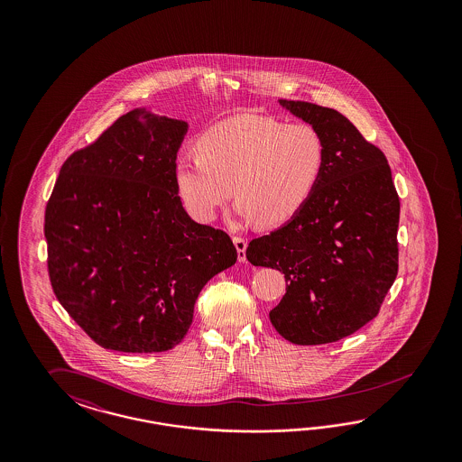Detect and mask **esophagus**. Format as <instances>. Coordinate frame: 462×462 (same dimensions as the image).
I'll return each mask as SVG.
<instances>
[{
	"label": "esophagus",
	"instance_id": "34e87169",
	"mask_svg": "<svg viewBox=\"0 0 462 462\" xmlns=\"http://www.w3.org/2000/svg\"><path fill=\"white\" fill-rule=\"evenodd\" d=\"M234 244L237 249V257L240 263H245V249H247V240L244 237H234Z\"/></svg>",
	"mask_w": 462,
	"mask_h": 462
}]
</instances>
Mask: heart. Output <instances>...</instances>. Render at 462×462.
Listing matches in <instances>:
<instances>
[{
	"mask_svg": "<svg viewBox=\"0 0 462 462\" xmlns=\"http://www.w3.org/2000/svg\"><path fill=\"white\" fill-rule=\"evenodd\" d=\"M327 145L315 126L238 113L211 125L198 151L176 157L174 181L186 210L199 222H211L236 193L238 220L276 226L305 208L322 180Z\"/></svg>",
	"mask_w": 462,
	"mask_h": 462,
	"instance_id": "1",
	"label": "heart"
}]
</instances>
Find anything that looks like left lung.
<instances>
[{"instance_id": "8db88e82", "label": "left lung", "mask_w": 462, "mask_h": 462, "mask_svg": "<svg viewBox=\"0 0 462 462\" xmlns=\"http://www.w3.org/2000/svg\"><path fill=\"white\" fill-rule=\"evenodd\" d=\"M280 105L322 134L325 168L305 208L254 238L245 257L282 271L288 282L269 311L280 336L328 344L371 322L396 280L400 199L386 157L342 113L307 101Z\"/></svg>"}]
</instances>
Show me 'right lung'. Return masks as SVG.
<instances>
[{
  "label": "right lung",
  "instance_id": "right-lung-1",
  "mask_svg": "<svg viewBox=\"0 0 462 462\" xmlns=\"http://www.w3.org/2000/svg\"><path fill=\"white\" fill-rule=\"evenodd\" d=\"M188 124L135 108L68 157L45 208L57 300L105 349L164 352L208 281L237 263L230 237L182 208L174 162Z\"/></svg>",
  "mask_w": 462,
  "mask_h": 462
}]
</instances>
